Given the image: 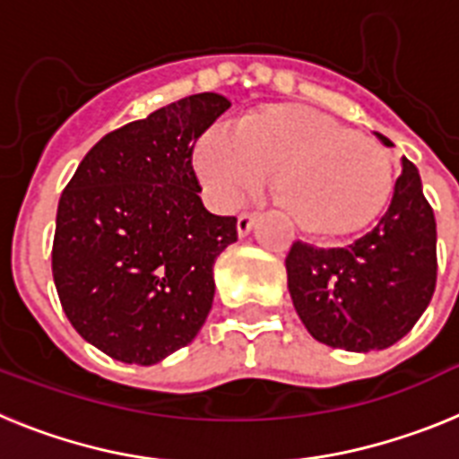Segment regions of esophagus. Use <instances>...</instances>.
<instances>
[{"instance_id":"obj_1","label":"esophagus","mask_w":459,"mask_h":459,"mask_svg":"<svg viewBox=\"0 0 459 459\" xmlns=\"http://www.w3.org/2000/svg\"><path fill=\"white\" fill-rule=\"evenodd\" d=\"M255 221H257V213H253V211H243L241 216L237 218V232L238 237H246V234L253 230Z\"/></svg>"}]
</instances>
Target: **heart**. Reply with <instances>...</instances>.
<instances>
[{"label": "heart", "instance_id": "heart-1", "mask_svg": "<svg viewBox=\"0 0 459 459\" xmlns=\"http://www.w3.org/2000/svg\"><path fill=\"white\" fill-rule=\"evenodd\" d=\"M193 168L206 197L230 209L243 193L271 188L312 237L366 230L393 193L391 153L319 109L299 103L255 108L237 126H211L195 142Z\"/></svg>", "mask_w": 459, "mask_h": 459}]
</instances>
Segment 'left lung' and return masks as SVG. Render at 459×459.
<instances>
[{
  "label": "left lung",
  "instance_id": "obj_1",
  "mask_svg": "<svg viewBox=\"0 0 459 459\" xmlns=\"http://www.w3.org/2000/svg\"><path fill=\"white\" fill-rule=\"evenodd\" d=\"M285 266L291 303L315 340L360 354L403 340L437 285L435 211L416 165L403 158L388 211L366 237L347 248L296 241Z\"/></svg>",
  "mask_w": 459,
  "mask_h": 459
}]
</instances>
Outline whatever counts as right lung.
Listing matches in <instances>:
<instances>
[{
    "mask_svg": "<svg viewBox=\"0 0 459 459\" xmlns=\"http://www.w3.org/2000/svg\"><path fill=\"white\" fill-rule=\"evenodd\" d=\"M193 93L108 133L56 206L52 278L73 328L121 363L153 366L193 342L213 303V264L237 218L202 204L197 137L230 108Z\"/></svg>",
    "mask_w": 459,
    "mask_h": 459,
    "instance_id": "add662e5",
    "label": "right lung"
}]
</instances>
